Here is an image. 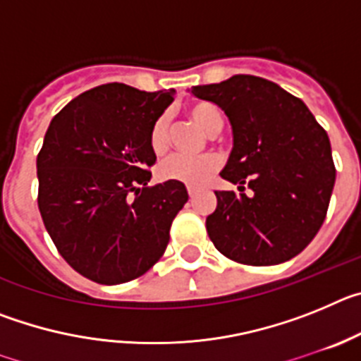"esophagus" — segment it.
<instances>
[{"label":"esophagus","instance_id":"esophagus-1","mask_svg":"<svg viewBox=\"0 0 361 361\" xmlns=\"http://www.w3.org/2000/svg\"><path fill=\"white\" fill-rule=\"evenodd\" d=\"M197 193H199V190H197V188H193V186H188V195H190L191 199H193V197H195Z\"/></svg>","mask_w":361,"mask_h":361}]
</instances>
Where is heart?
Returning a JSON list of instances; mask_svg holds the SVG:
<instances>
[{"instance_id": "heart-1", "label": "heart", "mask_w": 361, "mask_h": 361, "mask_svg": "<svg viewBox=\"0 0 361 361\" xmlns=\"http://www.w3.org/2000/svg\"><path fill=\"white\" fill-rule=\"evenodd\" d=\"M186 114L209 135L220 132L222 124H224L222 111L209 101H191L186 104ZM168 146H170V121L166 116H159L153 121L152 130H149V148L155 155H162L166 153ZM219 166L220 161L215 153H206L200 157L173 155L159 166L157 175L162 180H177L186 186L200 188L212 180Z\"/></svg>"}]
</instances>
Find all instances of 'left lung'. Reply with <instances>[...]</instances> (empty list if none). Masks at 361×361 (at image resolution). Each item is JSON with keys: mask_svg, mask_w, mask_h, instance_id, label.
I'll return each instance as SVG.
<instances>
[{"mask_svg": "<svg viewBox=\"0 0 361 361\" xmlns=\"http://www.w3.org/2000/svg\"><path fill=\"white\" fill-rule=\"evenodd\" d=\"M191 94L222 108L233 128L220 177L238 191H215L216 209L206 219L215 247L245 266L296 257L329 208L336 170L327 132L302 99L257 75L238 73Z\"/></svg>", "mask_w": 361, "mask_h": 361, "instance_id": "1", "label": "left lung"}]
</instances>
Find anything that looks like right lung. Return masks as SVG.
<instances>
[{
  "label": "right lung",
  "instance_id": "obj_1",
  "mask_svg": "<svg viewBox=\"0 0 361 361\" xmlns=\"http://www.w3.org/2000/svg\"><path fill=\"white\" fill-rule=\"evenodd\" d=\"M175 90L108 82L78 95L52 119L37 153V206L66 262L97 283L139 279L170 242L188 202L183 183L148 186L153 121Z\"/></svg>",
  "mask_w": 361,
  "mask_h": 361
}]
</instances>
